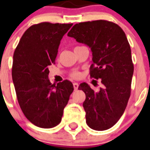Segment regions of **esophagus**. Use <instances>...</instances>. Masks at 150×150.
Segmentation results:
<instances>
[{
    "mask_svg": "<svg viewBox=\"0 0 150 150\" xmlns=\"http://www.w3.org/2000/svg\"><path fill=\"white\" fill-rule=\"evenodd\" d=\"M73 86H74V89L76 90V89H78V88H79V83H77V82H74V83H73Z\"/></svg>",
    "mask_w": 150,
    "mask_h": 150,
    "instance_id": "1",
    "label": "esophagus"
}]
</instances>
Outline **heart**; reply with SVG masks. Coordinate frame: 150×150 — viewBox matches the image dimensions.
Returning a JSON list of instances; mask_svg holds the SVG:
<instances>
[{
  "label": "heart",
  "instance_id": "heart-1",
  "mask_svg": "<svg viewBox=\"0 0 150 150\" xmlns=\"http://www.w3.org/2000/svg\"><path fill=\"white\" fill-rule=\"evenodd\" d=\"M71 76L73 78H75V79H78V78L80 77V73L78 72V71H75L71 74Z\"/></svg>",
  "mask_w": 150,
  "mask_h": 150
}]
</instances>
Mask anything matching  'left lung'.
<instances>
[{
    "mask_svg": "<svg viewBox=\"0 0 150 150\" xmlns=\"http://www.w3.org/2000/svg\"><path fill=\"white\" fill-rule=\"evenodd\" d=\"M68 36L90 47V76L103 84L99 92L86 82L79 86L86 94L87 125L93 130L109 129L122 116L131 95L134 65L128 39L118 25L106 20L75 24Z\"/></svg>",
    "mask_w": 150,
    "mask_h": 150,
    "instance_id": "left-lung-1",
    "label": "left lung"
}]
</instances>
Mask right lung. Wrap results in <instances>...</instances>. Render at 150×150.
Returning <instances> with one entry per match:
<instances>
[{
	"instance_id": "1",
	"label": "right lung",
	"mask_w": 150,
	"mask_h": 150,
	"mask_svg": "<svg viewBox=\"0 0 150 150\" xmlns=\"http://www.w3.org/2000/svg\"><path fill=\"white\" fill-rule=\"evenodd\" d=\"M71 26V23L33 25L22 35L13 55L11 74L18 102L26 118L40 128H54L61 122L74 90L68 80L55 85L48 79L61 39Z\"/></svg>"
}]
</instances>
